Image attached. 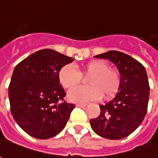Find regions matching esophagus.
Segmentation results:
<instances>
[{"instance_id":"obj_1","label":"esophagus","mask_w":158,"mask_h":158,"mask_svg":"<svg viewBox=\"0 0 158 158\" xmlns=\"http://www.w3.org/2000/svg\"><path fill=\"white\" fill-rule=\"evenodd\" d=\"M76 106H77V107H85V106H86V104H84V103H77V104H76Z\"/></svg>"}]
</instances>
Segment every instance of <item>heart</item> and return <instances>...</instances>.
Here are the masks:
<instances>
[{"instance_id":"b5f03b06","label":"heart","mask_w":158,"mask_h":158,"mask_svg":"<svg viewBox=\"0 0 158 158\" xmlns=\"http://www.w3.org/2000/svg\"><path fill=\"white\" fill-rule=\"evenodd\" d=\"M88 78L86 88H75L82 81V77ZM59 80L65 89H72L68 98L72 101L87 102L102 97L105 100L114 98L121 85L119 71L110 67L105 60H94L85 63L77 71L73 65H64L59 73Z\"/></svg>"}]
</instances>
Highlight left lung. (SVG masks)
<instances>
[{
  "instance_id": "obj_1",
  "label": "left lung",
  "mask_w": 158,
  "mask_h": 158,
  "mask_svg": "<svg viewBox=\"0 0 158 158\" xmlns=\"http://www.w3.org/2000/svg\"><path fill=\"white\" fill-rule=\"evenodd\" d=\"M94 57L108 59L117 65L121 74V85L112 100L99 106L100 114L91 119V126L102 138H126L141 124L146 115L150 97L146 70L137 60L118 51Z\"/></svg>"
}]
</instances>
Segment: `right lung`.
<instances>
[{"mask_svg": "<svg viewBox=\"0 0 158 158\" xmlns=\"http://www.w3.org/2000/svg\"><path fill=\"white\" fill-rule=\"evenodd\" d=\"M73 60L52 49H42L15 66L8 86L10 110L31 137L48 139L65 128L75 105L64 99L66 94L59 73Z\"/></svg>", "mask_w": 158, "mask_h": 158, "instance_id": "add662e5", "label": "right lung"}]
</instances>
